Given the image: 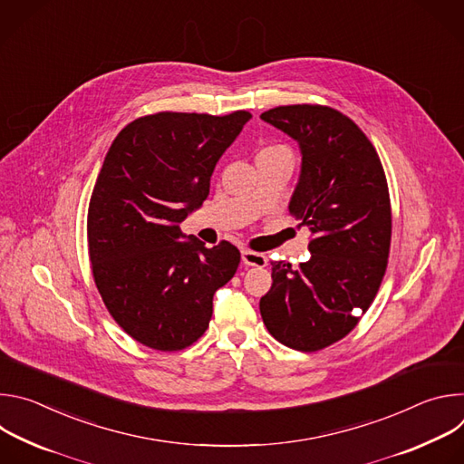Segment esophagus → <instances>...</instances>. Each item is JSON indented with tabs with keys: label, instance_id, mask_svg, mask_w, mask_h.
<instances>
[{
	"label": "esophagus",
	"instance_id": "1",
	"mask_svg": "<svg viewBox=\"0 0 464 464\" xmlns=\"http://www.w3.org/2000/svg\"><path fill=\"white\" fill-rule=\"evenodd\" d=\"M242 262L247 264V266H266L268 264V258L266 255L262 253H256V251H251V249H242Z\"/></svg>",
	"mask_w": 464,
	"mask_h": 464
}]
</instances>
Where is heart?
I'll use <instances>...</instances> for the list:
<instances>
[{"instance_id":"b5f03b06","label":"heart","mask_w":464,"mask_h":464,"mask_svg":"<svg viewBox=\"0 0 464 464\" xmlns=\"http://www.w3.org/2000/svg\"><path fill=\"white\" fill-rule=\"evenodd\" d=\"M276 150H286V149H283V147H268V149L260 150V154H262V152H276Z\"/></svg>"}]
</instances>
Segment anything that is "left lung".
I'll use <instances>...</instances> for the list:
<instances>
[{"instance_id":"obj_1","label":"left lung","mask_w":464,"mask_h":464,"mask_svg":"<svg viewBox=\"0 0 464 464\" xmlns=\"http://www.w3.org/2000/svg\"><path fill=\"white\" fill-rule=\"evenodd\" d=\"M260 119L299 143L288 209L312 233L306 262H272L260 315L279 343L315 353L351 333L382 285L391 246L387 179L372 143L334 108L277 106Z\"/></svg>"}]
</instances>
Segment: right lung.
<instances>
[{
  "label": "right lung",
  "instance_id": "1",
  "mask_svg": "<svg viewBox=\"0 0 464 464\" xmlns=\"http://www.w3.org/2000/svg\"><path fill=\"white\" fill-rule=\"evenodd\" d=\"M249 119L244 110L145 115L104 158L88 209L92 272L115 323L150 349L181 351L202 338L215 292L238 268L233 244L206 247L179 224L202 208L218 160Z\"/></svg>",
  "mask_w": 464,
  "mask_h": 464
}]
</instances>
